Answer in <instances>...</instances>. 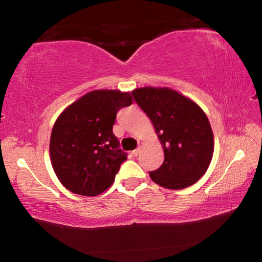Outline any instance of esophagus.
<instances>
[{"label":"esophagus","mask_w":262,"mask_h":262,"mask_svg":"<svg viewBox=\"0 0 262 262\" xmlns=\"http://www.w3.org/2000/svg\"><path fill=\"white\" fill-rule=\"evenodd\" d=\"M141 148H142V142H139V147H137L135 150H133L132 151V154H133V156H137V155L140 154V150H141Z\"/></svg>","instance_id":"34e87169"}]
</instances>
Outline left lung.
<instances>
[{
    "instance_id": "left-lung-1",
    "label": "left lung",
    "mask_w": 262,
    "mask_h": 262,
    "mask_svg": "<svg viewBox=\"0 0 262 262\" xmlns=\"http://www.w3.org/2000/svg\"><path fill=\"white\" fill-rule=\"evenodd\" d=\"M148 115L164 150V162L150 172L154 183L183 189L206 173L214 154V134L206 113L194 100L166 86L132 91Z\"/></svg>"
}]
</instances>
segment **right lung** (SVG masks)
<instances>
[{
    "instance_id": "add662e5",
    "label": "right lung",
    "mask_w": 262,
    "mask_h": 262,
    "mask_svg": "<svg viewBox=\"0 0 262 262\" xmlns=\"http://www.w3.org/2000/svg\"><path fill=\"white\" fill-rule=\"evenodd\" d=\"M132 104L130 92L94 90L57 117L50 140L51 163L57 179L70 192L96 196L113 184L127 159L113 134L115 115Z\"/></svg>"
}]
</instances>
